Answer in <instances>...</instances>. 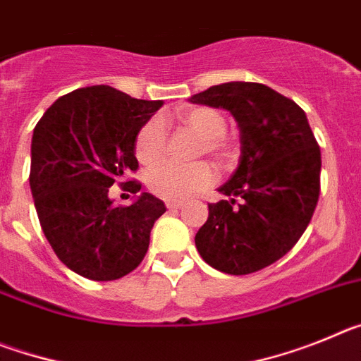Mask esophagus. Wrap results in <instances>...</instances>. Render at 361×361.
Segmentation results:
<instances>
[{
    "label": "esophagus",
    "mask_w": 361,
    "mask_h": 361,
    "mask_svg": "<svg viewBox=\"0 0 361 361\" xmlns=\"http://www.w3.org/2000/svg\"><path fill=\"white\" fill-rule=\"evenodd\" d=\"M166 208L168 209H180L184 208L183 202H166Z\"/></svg>",
    "instance_id": "esophagus-1"
}]
</instances>
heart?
<instances>
[{
    "label": "heart",
    "instance_id": "1",
    "mask_svg": "<svg viewBox=\"0 0 361 361\" xmlns=\"http://www.w3.org/2000/svg\"><path fill=\"white\" fill-rule=\"evenodd\" d=\"M178 121L202 139L199 145V153H208L215 159L226 157L224 133L228 128V121L219 110L208 106L184 108L178 114ZM164 149V121L161 117H153L137 133L135 155L142 164L152 166L161 161ZM213 183H215V173L206 162L188 166L164 162L152 170L148 177L149 190L170 202H183L191 195L208 190Z\"/></svg>",
    "mask_w": 361,
    "mask_h": 361
}]
</instances>
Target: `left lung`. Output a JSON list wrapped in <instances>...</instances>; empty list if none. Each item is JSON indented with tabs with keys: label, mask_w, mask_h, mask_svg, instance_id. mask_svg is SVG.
<instances>
[{
	"label": "left lung",
	"mask_w": 361,
	"mask_h": 361,
	"mask_svg": "<svg viewBox=\"0 0 361 361\" xmlns=\"http://www.w3.org/2000/svg\"><path fill=\"white\" fill-rule=\"evenodd\" d=\"M190 103L229 111L240 132L237 170L219 188L229 200L208 206L197 250L222 273L250 275L282 258L311 222L320 195V148L305 111L260 82H222L191 95Z\"/></svg>",
	"instance_id": "1"
}]
</instances>
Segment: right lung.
<instances>
[{"mask_svg":"<svg viewBox=\"0 0 361 361\" xmlns=\"http://www.w3.org/2000/svg\"><path fill=\"white\" fill-rule=\"evenodd\" d=\"M161 106L108 85L88 86L57 99L34 128L30 190L39 224L59 260L85 279L108 282L132 273L166 212L152 193L124 208L108 195L139 168L137 133ZM123 184L141 190L133 180Z\"/></svg>","mask_w":361,"mask_h":361,"instance_id":"obj_1","label":"right lung"}]
</instances>
